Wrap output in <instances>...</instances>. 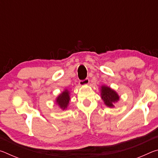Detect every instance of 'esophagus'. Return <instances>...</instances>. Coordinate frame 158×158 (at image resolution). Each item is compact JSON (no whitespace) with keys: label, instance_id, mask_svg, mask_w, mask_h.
Wrapping results in <instances>:
<instances>
[{"label":"esophagus","instance_id":"obj_1","mask_svg":"<svg viewBox=\"0 0 158 158\" xmlns=\"http://www.w3.org/2000/svg\"><path fill=\"white\" fill-rule=\"evenodd\" d=\"M89 84V79H88V78L79 81L80 85H88Z\"/></svg>","mask_w":158,"mask_h":158}]
</instances>
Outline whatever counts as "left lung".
<instances>
[{"instance_id":"obj_1","label":"left lung","mask_w":158,"mask_h":158,"mask_svg":"<svg viewBox=\"0 0 158 158\" xmlns=\"http://www.w3.org/2000/svg\"><path fill=\"white\" fill-rule=\"evenodd\" d=\"M100 91L102 99L105 102V105L109 107H114V104L119 100V95L110 87L105 85H102Z\"/></svg>"}]
</instances>
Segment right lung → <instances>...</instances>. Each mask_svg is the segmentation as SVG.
Segmentation results:
<instances>
[{"label":"right lung","mask_w":158,"mask_h":158,"mask_svg":"<svg viewBox=\"0 0 158 158\" xmlns=\"http://www.w3.org/2000/svg\"><path fill=\"white\" fill-rule=\"evenodd\" d=\"M69 100H70L69 92L68 90L65 89L62 93H60L58 96L56 100V102L60 106V109H62L63 110H65V109H67V108H68Z\"/></svg>","instance_id":"add662e5"}]
</instances>
